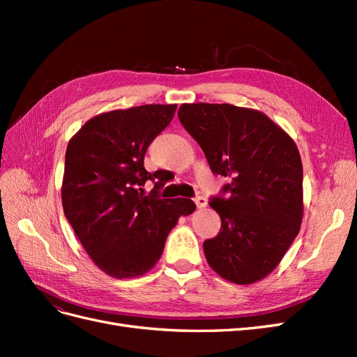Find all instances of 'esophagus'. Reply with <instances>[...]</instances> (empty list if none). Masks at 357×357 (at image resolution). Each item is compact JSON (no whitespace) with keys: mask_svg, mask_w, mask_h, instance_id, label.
Wrapping results in <instances>:
<instances>
[{"mask_svg":"<svg viewBox=\"0 0 357 357\" xmlns=\"http://www.w3.org/2000/svg\"><path fill=\"white\" fill-rule=\"evenodd\" d=\"M207 198L205 197H197L195 198V204H197V207L198 208H204V207H207Z\"/></svg>","mask_w":357,"mask_h":357,"instance_id":"34e87169","label":"esophagus"}]
</instances>
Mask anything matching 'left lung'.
<instances>
[{
  "label": "left lung",
  "mask_w": 357,
  "mask_h": 357,
  "mask_svg": "<svg viewBox=\"0 0 357 357\" xmlns=\"http://www.w3.org/2000/svg\"><path fill=\"white\" fill-rule=\"evenodd\" d=\"M178 119L213 174L229 180L210 198L222 226L204 241L207 262L232 283H255L278 265L299 232L298 147L264 113L231 104H181Z\"/></svg>",
  "instance_id": "left-lung-1"
}]
</instances>
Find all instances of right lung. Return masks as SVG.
Wrapping results in <instances>:
<instances>
[{"instance_id": "obj_1", "label": "right lung", "mask_w": 357, "mask_h": 357, "mask_svg": "<svg viewBox=\"0 0 357 357\" xmlns=\"http://www.w3.org/2000/svg\"><path fill=\"white\" fill-rule=\"evenodd\" d=\"M176 109V104H147L104 113L68 143L63 213L92 261L112 277L132 278L152 269L180 215L197 208L188 198L160 199L167 172L144 168L149 146ZM147 181L155 183L149 196Z\"/></svg>"}]
</instances>
